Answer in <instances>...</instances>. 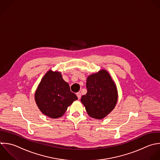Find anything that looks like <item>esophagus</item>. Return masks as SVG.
<instances>
[{"label": "esophagus", "instance_id": "34e87169", "mask_svg": "<svg viewBox=\"0 0 160 160\" xmlns=\"http://www.w3.org/2000/svg\"><path fill=\"white\" fill-rule=\"evenodd\" d=\"M77 97H78V100H79V99H80V98H81V93H80V92H78V93H77Z\"/></svg>", "mask_w": 160, "mask_h": 160}]
</instances>
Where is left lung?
<instances>
[{"mask_svg": "<svg viewBox=\"0 0 160 160\" xmlns=\"http://www.w3.org/2000/svg\"><path fill=\"white\" fill-rule=\"evenodd\" d=\"M87 93L81 98L88 115L102 119L115 108L118 94L116 85L109 73L105 70L88 77Z\"/></svg>", "mask_w": 160, "mask_h": 160, "instance_id": "obj_1", "label": "left lung"}]
</instances>
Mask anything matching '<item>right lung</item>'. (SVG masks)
<instances>
[{"instance_id": "right-lung-1", "label": "right lung", "mask_w": 160, "mask_h": 160, "mask_svg": "<svg viewBox=\"0 0 160 160\" xmlns=\"http://www.w3.org/2000/svg\"><path fill=\"white\" fill-rule=\"evenodd\" d=\"M78 99L70 91L60 72L49 70L43 77L35 94L40 110L47 117L57 118L63 115L73 101Z\"/></svg>"}]
</instances>
